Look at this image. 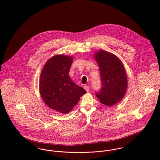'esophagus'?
Returning a JSON list of instances; mask_svg holds the SVG:
<instances>
[{"label": "esophagus", "mask_w": 160, "mask_h": 160, "mask_svg": "<svg viewBox=\"0 0 160 160\" xmlns=\"http://www.w3.org/2000/svg\"><path fill=\"white\" fill-rule=\"evenodd\" d=\"M84 89L87 92L89 91V89H90V88H89V87H88V86H86V85H85L84 86Z\"/></svg>", "instance_id": "1"}]
</instances>
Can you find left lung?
<instances>
[{
	"instance_id": "1",
	"label": "left lung",
	"mask_w": 160,
	"mask_h": 160,
	"mask_svg": "<svg viewBox=\"0 0 160 160\" xmlns=\"http://www.w3.org/2000/svg\"><path fill=\"white\" fill-rule=\"evenodd\" d=\"M94 58L100 69L102 88L95 92L100 102L112 107L124 97L128 88L126 71L122 62L113 55L104 50H98Z\"/></svg>"
}]
</instances>
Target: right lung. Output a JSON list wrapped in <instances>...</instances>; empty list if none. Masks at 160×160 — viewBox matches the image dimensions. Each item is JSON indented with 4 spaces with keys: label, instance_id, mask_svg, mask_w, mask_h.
Segmentation results:
<instances>
[{
    "label": "right lung",
    "instance_id": "right-lung-1",
    "mask_svg": "<svg viewBox=\"0 0 160 160\" xmlns=\"http://www.w3.org/2000/svg\"><path fill=\"white\" fill-rule=\"evenodd\" d=\"M73 57L57 55L44 65L40 76L39 91L50 108L67 114L86 91L71 79L69 72Z\"/></svg>",
    "mask_w": 160,
    "mask_h": 160
}]
</instances>
